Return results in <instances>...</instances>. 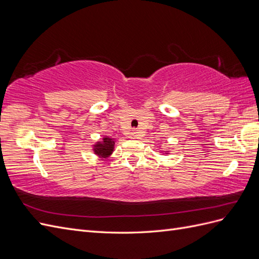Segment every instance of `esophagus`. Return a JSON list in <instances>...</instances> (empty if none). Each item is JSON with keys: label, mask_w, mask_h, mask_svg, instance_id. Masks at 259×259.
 <instances>
[{"label": "esophagus", "mask_w": 259, "mask_h": 259, "mask_svg": "<svg viewBox=\"0 0 259 259\" xmlns=\"http://www.w3.org/2000/svg\"><path fill=\"white\" fill-rule=\"evenodd\" d=\"M130 137L133 138V139H136V138H139V133L136 132V131H133L130 133Z\"/></svg>", "instance_id": "34e87169"}]
</instances>
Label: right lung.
Listing matches in <instances>:
<instances>
[{
  "mask_svg": "<svg viewBox=\"0 0 259 259\" xmlns=\"http://www.w3.org/2000/svg\"><path fill=\"white\" fill-rule=\"evenodd\" d=\"M114 139L110 138L108 136H105L101 142H97L95 145H94V153L98 155L101 159H106L108 156H110L111 153L114 150Z\"/></svg>",
  "mask_w": 259,
  "mask_h": 259,
  "instance_id": "add662e5",
  "label": "right lung"
}]
</instances>
